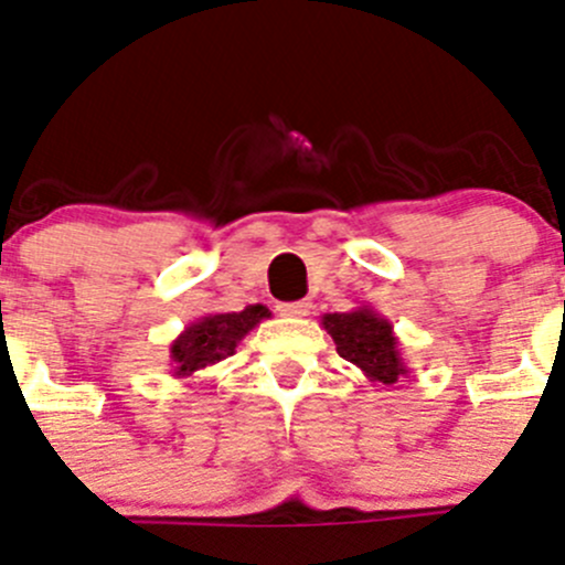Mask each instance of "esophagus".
I'll use <instances>...</instances> for the list:
<instances>
[{
  "label": "esophagus",
  "mask_w": 565,
  "mask_h": 565,
  "mask_svg": "<svg viewBox=\"0 0 565 565\" xmlns=\"http://www.w3.org/2000/svg\"><path fill=\"white\" fill-rule=\"evenodd\" d=\"M309 309H312L309 300H292V303H278L276 312L281 315V318H307Z\"/></svg>",
  "instance_id": "obj_1"
}]
</instances>
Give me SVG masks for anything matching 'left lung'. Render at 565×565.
Here are the masks:
<instances>
[{
	"label": "left lung",
	"instance_id": "8db88e82",
	"mask_svg": "<svg viewBox=\"0 0 565 565\" xmlns=\"http://www.w3.org/2000/svg\"><path fill=\"white\" fill-rule=\"evenodd\" d=\"M320 323L334 340L337 354L360 367L371 382L393 387V384H398V379L409 373L393 323L373 307L323 315Z\"/></svg>",
	"mask_w": 565,
	"mask_h": 565
}]
</instances>
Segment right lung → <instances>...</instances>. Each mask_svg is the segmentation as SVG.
Listing matches in <instances>:
<instances>
[{"mask_svg": "<svg viewBox=\"0 0 565 565\" xmlns=\"http://www.w3.org/2000/svg\"><path fill=\"white\" fill-rule=\"evenodd\" d=\"M270 318V309L262 303H250L242 312H223V315H205L189 323L170 345L172 376L189 379L198 371L217 365L225 356L236 351L247 331L256 329L262 320Z\"/></svg>", "mask_w": 565, "mask_h": 565, "instance_id": "add662e5", "label": "right lung"}]
</instances>
